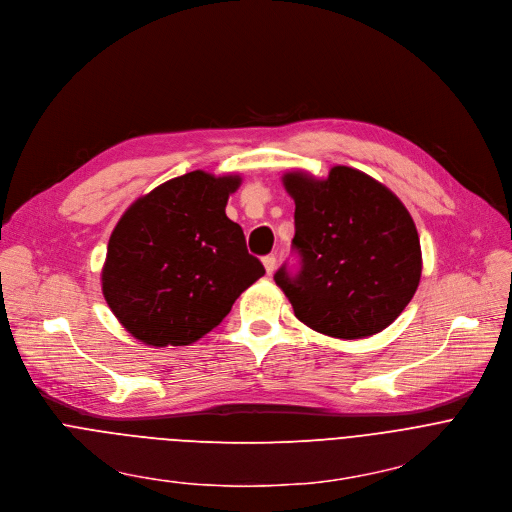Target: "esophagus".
<instances>
[{
	"mask_svg": "<svg viewBox=\"0 0 512 512\" xmlns=\"http://www.w3.org/2000/svg\"><path fill=\"white\" fill-rule=\"evenodd\" d=\"M262 264H264L266 274H272L274 268H276V258H274L272 254H270V256H264V258H262Z\"/></svg>",
	"mask_w": 512,
	"mask_h": 512,
	"instance_id": "obj_1",
	"label": "esophagus"
}]
</instances>
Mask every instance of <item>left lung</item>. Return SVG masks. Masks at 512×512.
Listing matches in <instances>:
<instances>
[{"mask_svg": "<svg viewBox=\"0 0 512 512\" xmlns=\"http://www.w3.org/2000/svg\"><path fill=\"white\" fill-rule=\"evenodd\" d=\"M295 201L293 246L301 274L285 268L276 285L295 317L329 337L362 339L386 329L411 303L423 270L415 221L388 187L352 166L327 177L287 170Z\"/></svg>", "mask_w": 512, "mask_h": 512, "instance_id": "1", "label": "left lung"}]
</instances>
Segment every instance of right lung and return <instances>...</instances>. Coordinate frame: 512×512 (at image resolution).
Returning <instances> with one entry per match:
<instances>
[{
	"label": "right lung",
	"instance_id": "right-lung-1",
	"mask_svg": "<svg viewBox=\"0 0 512 512\" xmlns=\"http://www.w3.org/2000/svg\"><path fill=\"white\" fill-rule=\"evenodd\" d=\"M242 177L193 170L138 197L116 223L101 291L116 319L154 348L191 346L264 274L225 205Z\"/></svg>",
	"mask_w": 512,
	"mask_h": 512
}]
</instances>
